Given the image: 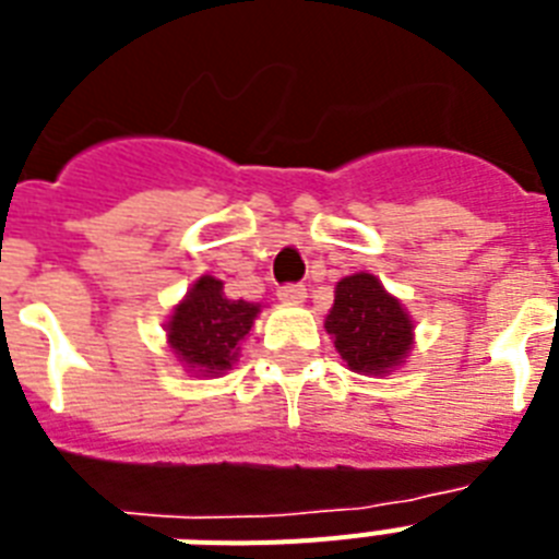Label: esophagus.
Returning <instances> with one entry per match:
<instances>
[{
  "label": "esophagus",
  "instance_id": "obj_1",
  "mask_svg": "<svg viewBox=\"0 0 559 559\" xmlns=\"http://www.w3.org/2000/svg\"><path fill=\"white\" fill-rule=\"evenodd\" d=\"M278 298L284 305H301L307 298L305 284H284V287H278Z\"/></svg>",
  "mask_w": 559,
  "mask_h": 559
}]
</instances>
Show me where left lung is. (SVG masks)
Segmentation results:
<instances>
[{"mask_svg":"<svg viewBox=\"0 0 559 559\" xmlns=\"http://www.w3.org/2000/svg\"><path fill=\"white\" fill-rule=\"evenodd\" d=\"M324 331L350 371L371 377L403 366L415 345V324L371 272H357L336 284Z\"/></svg>","mask_w":559,"mask_h":559,"instance_id":"obj_1","label":"left lung"}]
</instances>
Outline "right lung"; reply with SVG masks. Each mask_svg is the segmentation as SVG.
I'll return each mask as SVG.
<instances>
[{"instance_id":"obj_1","label":"right lung","mask_w":559,"mask_h":559,"mask_svg":"<svg viewBox=\"0 0 559 559\" xmlns=\"http://www.w3.org/2000/svg\"><path fill=\"white\" fill-rule=\"evenodd\" d=\"M261 305L228 298L223 281L202 275L174 307L165 331L177 359L191 373L217 377L237 362L240 342L249 336Z\"/></svg>"}]
</instances>
